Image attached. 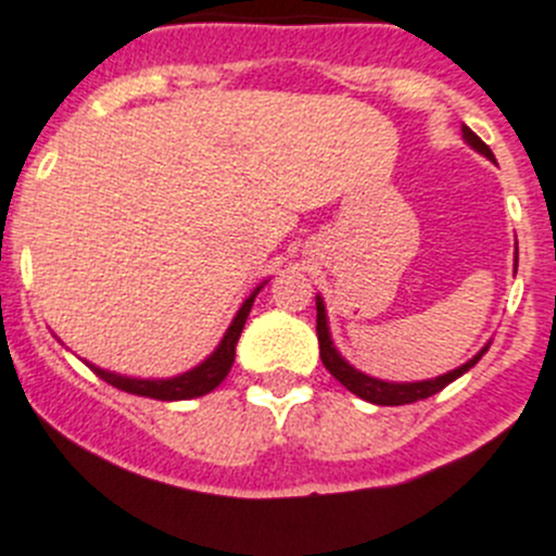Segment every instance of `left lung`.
<instances>
[{
	"instance_id": "1",
	"label": "left lung",
	"mask_w": 556,
	"mask_h": 556,
	"mask_svg": "<svg viewBox=\"0 0 556 556\" xmlns=\"http://www.w3.org/2000/svg\"><path fill=\"white\" fill-rule=\"evenodd\" d=\"M464 139L477 150V153H482L485 159L494 161V153H491L489 144L482 142V139L477 137L469 126H464ZM315 304H318V326H315V329H318L320 362H324L326 370H329L331 376L342 383V387L351 389V392H354L356 397H362V401L376 403V406H406V403L425 401V397L435 395V392H442V389L447 387V383H453L455 378L464 376V372L469 370V367H475L477 362H480V356L489 351V345H485V349H482L475 359H469L466 365H460L458 370H450L439 378H428V381H412V383L381 381V378H372V376H365V372H359L356 367H351L349 362L337 354L334 342H331V334H329V324H326L324 299L318 295V299H315Z\"/></svg>"
}]
</instances>
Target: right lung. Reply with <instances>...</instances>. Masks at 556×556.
<instances>
[{"label":"right lung","instance_id":"add662e5","mask_svg":"<svg viewBox=\"0 0 556 556\" xmlns=\"http://www.w3.org/2000/svg\"><path fill=\"white\" fill-rule=\"evenodd\" d=\"M261 288L254 290L247 302L241 304L238 315L232 318L230 329H227L225 337H222L219 349L207 356L202 365H197L194 370L180 372V376H175V378H128V376H117V372L101 370V367H96V365H90V370H96V376H101L103 381L112 383V387H117V389H123V392H131V395H142V397H153V401H189V397L207 395L211 389H216L222 381H225L227 372H230V367H232V362H236V342H238V337H241L243 324H247V315H249V309H252L254 295L261 293Z\"/></svg>","mask_w":556,"mask_h":556}]
</instances>
